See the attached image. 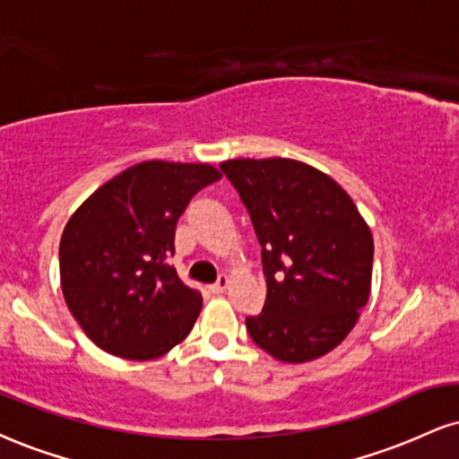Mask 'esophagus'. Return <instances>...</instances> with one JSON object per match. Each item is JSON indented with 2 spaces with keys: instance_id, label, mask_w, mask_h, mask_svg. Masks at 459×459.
Instances as JSON below:
<instances>
[{
  "instance_id": "esophagus-1",
  "label": "esophagus",
  "mask_w": 459,
  "mask_h": 459,
  "mask_svg": "<svg viewBox=\"0 0 459 459\" xmlns=\"http://www.w3.org/2000/svg\"><path fill=\"white\" fill-rule=\"evenodd\" d=\"M229 282H230V280H229V275H220V278H218V282L209 286V290H212L213 295H220V292H224L226 289H229Z\"/></svg>"
}]
</instances>
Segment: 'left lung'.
<instances>
[{
    "mask_svg": "<svg viewBox=\"0 0 459 459\" xmlns=\"http://www.w3.org/2000/svg\"><path fill=\"white\" fill-rule=\"evenodd\" d=\"M220 170L250 213L267 299L246 327L286 363L333 351L368 303L374 241L352 198L331 177L289 158L229 160Z\"/></svg>",
    "mask_w": 459,
    "mask_h": 459,
    "instance_id": "left-lung-1",
    "label": "left lung"
}]
</instances>
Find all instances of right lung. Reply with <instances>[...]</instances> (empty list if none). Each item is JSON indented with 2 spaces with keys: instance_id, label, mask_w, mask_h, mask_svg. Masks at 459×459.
<instances>
[{
  "instance_id": "obj_1",
  "label": "right lung",
  "mask_w": 459,
  "mask_h": 459,
  "mask_svg": "<svg viewBox=\"0 0 459 459\" xmlns=\"http://www.w3.org/2000/svg\"><path fill=\"white\" fill-rule=\"evenodd\" d=\"M218 179L209 164L141 162L98 187L68 220L59 244L64 299L102 351L147 361L195 327L203 299L169 258L187 203Z\"/></svg>"
}]
</instances>
